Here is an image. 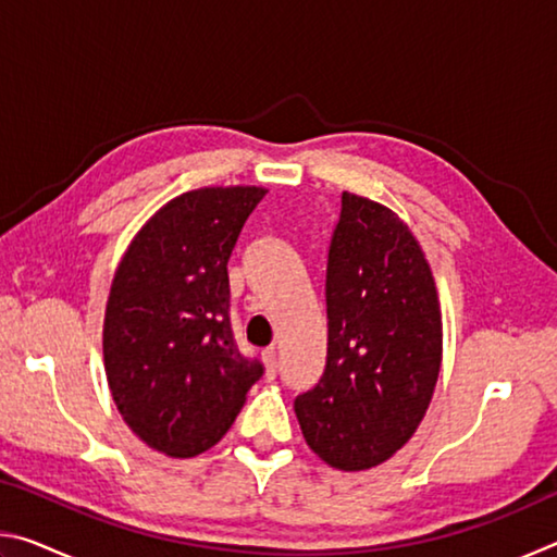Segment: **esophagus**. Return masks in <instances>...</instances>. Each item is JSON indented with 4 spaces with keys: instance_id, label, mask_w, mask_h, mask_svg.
Masks as SVG:
<instances>
[{
    "instance_id": "1",
    "label": "esophagus",
    "mask_w": 557,
    "mask_h": 557,
    "mask_svg": "<svg viewBox=\"0 0 557 557\" xmlns=\"http://www.w3.org/2000/svg\"><path fill=\"white\" fill-rule=\"evenodd\" d=\"M262 361H265L268 379L272 381V379H275V375H277V351H275V346L265 348V351H262Z\"/></svg>"
}]
</instances>
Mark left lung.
<instances>
[{"label": "left lung", "instance_id": "obj_1", "mask_svg": "<svg viewBox=\"0 0 557 557\" xmlns=\"http://www.w3.org/2000/svg\"><path fill=\"white\" fill-rule=\"evenodd\" d=\"M326 366L295 412L326 465H381L412 437L435 391L442 317L418 240L381 203L342 194L326 260Z\"/></svg>", "mask_w": 557, "mask_h": 557}]
</instances>
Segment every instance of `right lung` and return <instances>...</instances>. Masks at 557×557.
<instances>
[{
    "mask_svg": "<svg viewBox=\"0 0 557 557\" xmlns=\"http://www.w3.org/2000/svg\"><path fill=\"white\" fill-rule=\"evenodd\" d=\"M268 191L209 186L169 201L135 235L112 280L102 351L112 400L139 440L201 455L265 373L238 351L228 260Z\"/></svg>",
    "mask_w": 557,
    "mask_h": 557,
    "instance_id": "obj_1",
    "label": "right lung"
}]
</instances>
